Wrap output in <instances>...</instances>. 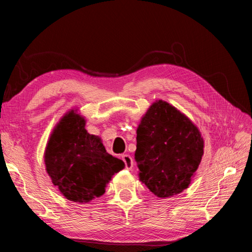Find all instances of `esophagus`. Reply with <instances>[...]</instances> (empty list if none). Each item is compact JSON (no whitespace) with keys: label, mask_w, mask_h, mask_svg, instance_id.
Returning <instances> with one entry per match:
<instances>
[{"label":"esophagus","mask_w":252,"mask_h":252,"mask_svg":"<svg viewBox=\"0 0 252 252\" xmlns=\"http://www.w3.org/2000/svg\"><path fill=\"white\" fill-rule=\"evenodd\" d=\"M122 159H123V161H124V163H125V165H126V168H127L128 170L132 169V167H133V159H132V158H131L130 156H129V155L122 156Z\"/></svg>","instance_id":"34e87169"}]
</instances>
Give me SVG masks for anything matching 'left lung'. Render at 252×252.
Masks as SVG:
<instances>
[{
	"label": "left lung",
	"mask_w": 252,
	"mask_h": 252,
	"mask_svg": "<svg viewBox=\"0 0 252 252\" xmlns=\"http://www.w3.org/2000/svg\"><path fill=\"white\" fill-rule=\"evenodd\" d=\"M200 129L185 113L163 100L152 103L136 128L139 180L167 199L191 184L204 155Z\"/></svg>",
	"instance_id": "left-lung-1"
}]
</instances>
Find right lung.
<instances>
[{
    "mask_svg": "<svg viewBox=\"0 0 252 252\" xmlns=\"http://www.w3.org/2000/svg\"><path fill=\"white\" fill-rule=\"evenodd\" d=\"M86 119L71 108L59 120L44 151L52 184L71 202L85 204L102 196L125 163L106 151L102 139L85 129Z\"/></svg>",
    "mask_w": 252,
    "mask_h": 252,
    "instance_id": "add662e5",
    "label": "right lung"
}]
</instances>
